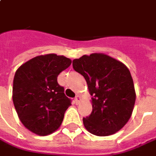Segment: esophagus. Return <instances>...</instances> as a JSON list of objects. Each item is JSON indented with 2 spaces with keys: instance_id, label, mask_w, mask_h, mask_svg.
I'll list each match as a JSON object with an SVG mask.
<instances>
[{
  "instance_id": "esophagus-1",
  "label": "esophagus",
  "mask_w": 156,
  "mask_h": 156,
  "mask_svg": "<svg viewBox=\"0 0 156 156\" xmlns=\"http://www.w3.org/2000/svg\"><path fill=\"white\" fill-rule=\"evenodd\" d=\"M80 100H81L80 96H77L76 97H75V99H74V101H75V103H76V104H78V103H79V101H80Z\"/></svg>"
}]
</instances>
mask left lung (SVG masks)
I'll return each mask as SVG.
<instances>
[{"label":"left lung","instance_id":"obj_1","mask_svg":"<svg viewBox=\"0 0 156 156\" xmlns=\"http://www.w3.org/2000/svg\"><path fill=\"white\" fill-rule=\"evenodd\" d=\"M73 69L83 76L92 102L84 127L96 136L113 135L131 118L136 92L131 73L119 60L95 53L73 60Z\"/></svg>","mask_w":156,"mask_h":156}]
</instances>
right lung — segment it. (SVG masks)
I'll return each mask as SVG.
<instances>
[{
  "mask_svg": "<svg viewBox=\"0 0 156 156\" xmlns=\"http://www.w3.org/2000/svg\"><path fill=\"white\" fill-rule=\"evenodd\" d=\"M72 60L63 55H39L16 71L12 101L20 121L39 136L49 135L60 126L71 100L57 82L58 75Z\"/></svg>",
  "mask_w": 156,
  "mask_h": 156,
  "instance_id": "add662e5",
  "label": "right lung"
}]
</instances>
